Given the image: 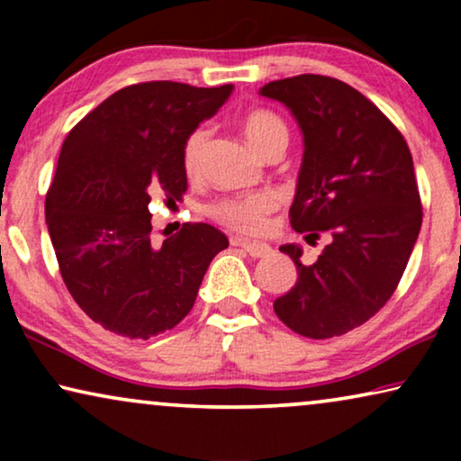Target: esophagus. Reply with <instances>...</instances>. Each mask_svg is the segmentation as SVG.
I'll return each mask as SVG.
<instances>
[{"instance_id": "1", "label": "esophagus", "mask_w": 461, "mask_h": 461, "mask_svg": "<svg viewBox=\"0 0 461 461\" xmlns=\"http://www.w3.org/2000/svg\"><path fill=\"white\" fill-rule=\"evenodd\" d=\"M237 245H239V248H243L245 251H248V254H249L251 258H267V256L273 254V249H270V245H267V243L239 241Z\"/></svg>"}]
</instances>
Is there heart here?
Returning a JSON list of instances; mask_svg holds the SVG:
<instances>
[{
    "label": "heart",
    "instance_id": "b5f03b06",
    "mask_svg": "<svg viewBox=\"0 0 461 461\" xmlns=\"http://www.w3.org/2000/svg\"><path fill=\"white\" fill-rule=\"evenodd\" d=\"M243 131L258 153L275 138H287L283 119L262 109L248 113V117L243 119ZM207 142H210V130L205 125H199L188 134L185 149H182V163L188 174L199 172ZM276 205H279V199L275 193H256L218 201L216 205H212L210 213L220 224L229 226L232 230L243 232V235H258L268 226V216L276 210Z\"/></svg>",
    "mask_w": 461,
    "mask_h": 461
}]
</instances>
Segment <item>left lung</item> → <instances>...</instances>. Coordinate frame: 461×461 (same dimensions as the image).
Returning <instances> with one entry per match:
<instances>
[{
    "mask_svg": "<svg viewBox=\"0 0 461 461\" xmlns=\"http://www.w3.org/2000/svg\"><path fill=\"white\" fill-rule=\"evenodd\" d=\"M260 96L287 106L304 142L289 210L294 230L331 235L311 267L300 262V245H281L298 281L275 300V312L300 336H342L386 304L418 241L411 153L386 115L339 79L298 75L270 81Z\"/></svg>",
    "mask_w": 461,
    "mask_h": 461,
    "instance_id": "left-lung-1",
    "label": "left lung"
}]
</instances>
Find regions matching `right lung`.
<instances>
[{
  "mask_svg": "<svg viewBox=\"0 0 461 461\" xmlns=\"http://www.w3.org/2000/svg\"><path fill=\"white\" fill-rule=\"evenodd\" d=\"M232 84L128 86L81 119L62 142L46 197V224L62 281L94 323L149 339L191 312L213 256L229 248L212 224H186L150 243L153 194L186 191L182 149L213 117Z\"/></svg>",
  "mask_w": 461,
  "mask_h": 461,
  "instance_id": "right-lung-1",
  "label": "right lung"
}]
</instances>
